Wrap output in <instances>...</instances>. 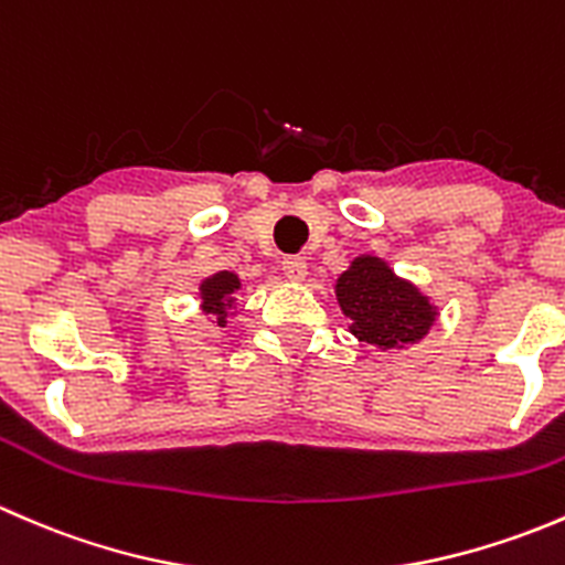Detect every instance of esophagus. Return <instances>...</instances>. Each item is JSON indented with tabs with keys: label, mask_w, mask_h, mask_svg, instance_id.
I'll return each mask as SVG.
<instances>
[{
	"label": "esophagus",
	"mask_w": 565,
	"mask_h": 565,
	"mask_svg": "<svg viewBox=\"0 0 565 565\" xmlns=\"http://www.w3.org/2000/svg\"><path fill=\"white\" fill-rule=\"evenodd\" d=\"M281 267H284V276H287L289 281H303L306 273H309V265H306L303 256H287Z\"/></svg>",
	"instance_id": "obj_1"
}]
</instances>
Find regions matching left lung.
Returning a JSON list of instances; mask_svg holds the SVG:
<instances>
[{
	"label": "left lung",
	"mask_w": 565,
	"mask_h": 565,
	"mask_svg": "<svg viewBox=\"0 0 565 565\" xmlns=\"http://www.w3.org/2000/svg\"><path fill=\"white\" fill-rule=\"evenodd\" d=\"M335 300L352 319L350 333L377 350H404L426 339L440 317L435 300L396 276L385 259L361 254L335 278Z\"/></svg>",
	"instance_id": "8db88e82"
}]
</instances>
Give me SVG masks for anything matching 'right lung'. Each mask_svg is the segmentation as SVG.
Wrapping results in <instances>:
<instances>
[{
    "label": "right lung",
    "instance_id": "right-lung-1",
    "mask_svg": "<svg viewBox=\"0 0 565 565\" xmlns=\"http://www.w3.org/2000/svg\"><path fill=\"white\" fill-rule=\"evenodd\" d=\"M241 276L235 270H218L213 276L202 278L199 284V309L202 315L210 317L215 328H226L232 317H235L237 292H241Z\"/></svg>",
    "mask_w": 565,
    "mask_h": 565
}]
</instances>
